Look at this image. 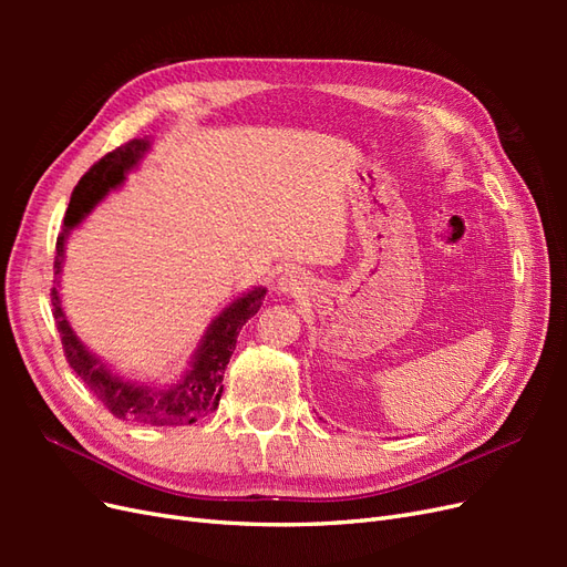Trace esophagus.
<instances>
[{
  "instance_id": "34e87169",
  "label": "esophagus",
  "mask_w": 567,
  "mask_h": 567,
  "mask_svg": "<svg viewBox=\"0 0 567 567\" xmlns=\"http://www.w3.org/2000/svg\"><path fill=\"white\" fill-rule=\"evenodd\" d=\"M305 286H307V279H305V274L298 269H288L279 279V290L286 296H300Z\"/></svg>"
}]
</instances>
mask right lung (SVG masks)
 Instances as JSON below:
<instances>
[{
  "instance_id": "1",
  "label": "right lung",
  "mask_w": 567,
  "mask_h": 567,
  "mask_svg": "<svg viewBox=\"0 0 567 567\" xmlns=\"http://www.w3.org/2000/svg\"><path fill=\"white\" fill-rule=\"evenodd\" d=\"M148 146V140H132L106 153L104 158L90 167V173L82 175V179L73 188L71 203H68L63 231L56 238V279L63 265L68 234L92 213V208L101 198L125 182L127 173L132 167L140 165ZM265 296L267 288H252L241 298H236L231 305H227L225 310L210 321L208 331H205L200 346L192 359V369H188L177 383L161 388L136 385L132 381L120 379V375H115L101 359H96L87 348H84L63 315L56 286L51 288V305H54V319L61 333L68 364H71V369L84 381V385L104 402V406L115 419L144 425H192L217 409L221 390H225L221 379H225V369L234 354L236 336L244 329V323L260 310Z\"/></svg>"
}]
</instances>
